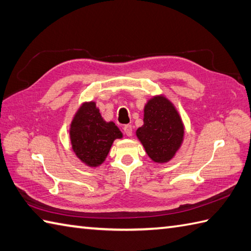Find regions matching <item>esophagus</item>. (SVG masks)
<instances>
[{"label": "esophagus", "instance_id": "34e87169", "mask_svg": "<svg viewBox=\"0 0 251 251\" xmlns=\"http://www.w3.org/2000/svg\"><path fill=\"white\" fill-rule=\"evenodd\" d=\"M124 131L126 136H132V126L131 125H126L124 126Z\"/></svg>", "mask_w": 251, "mask_h": 251}]
</instances>
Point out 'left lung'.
Returning <instances> with one entry per match:
<instances>
[{"label":"left lung","instance_id":"8db88e82","mask_svg":"<svg viewBox=\"0 0 251 251\" xmlns=\"http://www.w3.org/2000/svg\"><path fill=\"white\" fill-rule=\"evenodd\" d=\"M142 126L136 136L147 156L156 163L173 159L182 146L185 127L176 106L165 95H155L144 106Z\"/></svg>","mask_w":251,"mask_h":251}]
</instances>
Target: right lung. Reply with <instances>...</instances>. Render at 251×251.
Listing matches in <instances>:
<instances>
[{
	"label": "right lung",
	"instance_id": "add662e5",
	"mask_svg": "<svg viewBox=\"0 0 251 251\" xmlns=\"http://www.w3.org/2000/svg\"><path fill=\"white\" fill-rule=\"evenodd\" d=\"M71 150L78 159L90 168L103 163L117 139L124 134L115 122L101 117L94 100L84 101L76 109L69 126Z\"/></svg>",
	"mask_w": 251,
	"mask_h": 251
}]
</instances>
